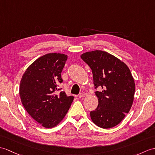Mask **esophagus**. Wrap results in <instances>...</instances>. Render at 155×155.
Returning <instances> with one entry per match:
<instances>
[{
	"instance_id": "esophagus-1",
	"label": "esophagus",
	"mask_w": 155,
	"mask_h": 155,
	"mask_svg": "<svg viewBox=\"0 0 155 155\" xmlns=\"http://www.w3.org/2000/svg\"><path fill=\"white\" fill-rule=\"evenodd\" d=\"M85 96H86V94L84 92H81V94H79L78 97H79V98H82V97H84Z\"/></svg>"
}]
</instances>
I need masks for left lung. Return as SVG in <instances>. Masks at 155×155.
Masks as SVG:
<instances>
[{
  "label": "left lung",
  "mask_w": 155,
  "mask_h": 155,
  "mask_svg": "<svg viewBox=\"0 0 155 155\" xmlns=\"http://www.w3.org/2000/svg\"><path fill=\"white\" fill-rule=\"evenodd\" d=\"M81 59L91 67L97 108L91 111L95 125L103 129L116 126L129 113L134 100L135 84L130 70L123 61L107 52L95 50L82 53Z\"/></svg>",
  "instance_id": "8db88e82"
}]
</instances>
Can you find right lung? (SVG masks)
<instances>
[{
  "label": "right lung",
  "mask_w": 155,
  "mask_h": 155,
  "mask_svg": "<svg viewBox=\"0 0 155 155\" xmlns=\"http://www.w3.org/2000/svg\"><path fill=\"white\" fill-rule=\"evenodd\" d=\"M67 55L45 54L29 66L21 77L19 89L21 102L30 116L45 128L57 126L66 116L74 100L62 91L61 72Z\"/></svg>",
  "instance_id": "right-lung-1"
}]
</instances>
